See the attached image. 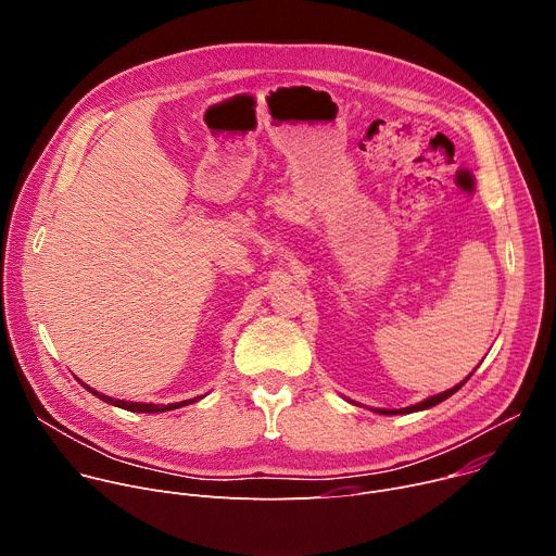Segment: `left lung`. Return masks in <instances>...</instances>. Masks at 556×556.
Wrapping results in <instances>:
<instances>
[{"mask_svg":"<svg viewBox=\"0 0 556 556\" xmlns=\"http://www.w3.org/2000/svg\"><path fill=\"white\" fill-rule=\"evenodd\" d=\"M475 372V370H472ZM472 372L459 383V386H454V388H450V390H445V392H439V394H434V396H428L426 401H419V403H415V406H408V408H401V410H375V413H379V415H408V413H417V410H428V408H432V406H437V403H441V401H445L447 396H452L454 392H457L470 377H472Z\"/></svg>","mask_w":556,"mask_h":556,"instance_id":"left-lung-1","label":"left lung"}]
</instances>
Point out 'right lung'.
Segmentation results:
<instances>
[{
    "mask_svg": "<svg viewBox=\"0 0 556 556\" xmlns=\"http://www.w3.org/2000/svg\"><path fill=\"white\" fill-rule=\"evenodd\" d=\"M84 388H86L88 392H92L97 399H102V401L111 403V406H117V408H124V410H130V413H148V415H153V413H166V410H177V408L188 406V403H194V401L201 399V396H194V399H186V401H179V403H168V406H155V403L124 401V399H113V396H106V394H99V392H94L92 388H88L86 383H84Z\"/></svg>",
    "mask_w": 556,
    "mask_h": 556,
    "instance_id": "right-lung-1",
    "label": "right lung"
}]
</instances>
